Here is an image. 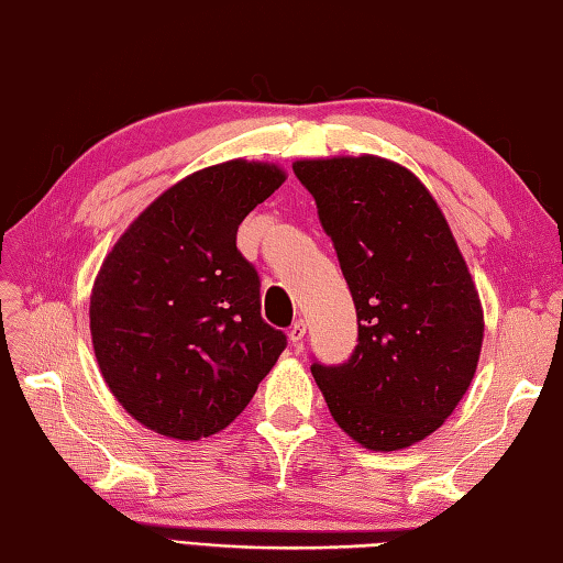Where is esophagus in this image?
Masks as SVG:
<instances>
[{
	"label": "esophagus",
	"instance_id": "obj_1",
	"mask_svg": "<svg viewBox=\"0 0 563 563\" xmlns=\"http://www.w3.org/2000/svg\"><path fill=\"white\" fill-rule=\"evenodd\" d=\"M305 334H307V324H305V319H297V322L290 327V332H288V336H290V341H292V346H295L297 351L302 349Z\"/></svg>",
	"mask_w": 563,
	"mask_h": 563
}]
</instances>
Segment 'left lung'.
Segmentation results:
<instances>
[{"mask_svg":"<svg viewBox=\"0 0 563 563\" xmlns=\"http://www.w3.org/2000/svg\"><path fill=\"white\" fill-rule=\"evenodd\" d=\"M354 297L358 346L312 363L329 412L371 451L437 432L464 398L483 346V307L437 200L380 156L295 161Z\"/></svg>","mask_w":563,"mask_h":563,"instance_id":"1","label":"left lung"}]
</instances>
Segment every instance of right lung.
Here are the masks:
<instances>
[{
  "label": "right lung",
  "instance_id": "1",
  "mask_svg": "<svg viewBox=\"0 0 563 563\" xmlns=\"http://www.w3.org/2000/svg\"><path fill=\"white\" fill-rule=\"evenodd\" d=\"M275 163L234 158L156 197L107 253L90 295L95 356L143 427L197 442L251 402L288 341L263 322L239 224L278 190Z\"/></svg>",
  "mask_w": 563,
  "mask_h": 563
}]
</instances>
